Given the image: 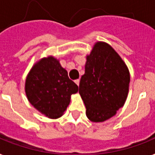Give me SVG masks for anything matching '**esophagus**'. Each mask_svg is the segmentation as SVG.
<instances>
[{"label": "esophagus", "instance_id": "obj_1", "mask_svg": "<svg viewBox=\"0 0 155 155\" xmlns=\"http://www.w3.org/2000/svg\"><path fill=\"white\" fill-rule=\"evenodd\" d=\"M75 83L78 85V86H79V85H80V80H75Z\"/></svg>", "mask_w": 155, "mask_h": 155}]
</instances>
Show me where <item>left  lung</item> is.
Masks as SVG:
<instances>
[{"instance_id": "1", "label": "left lung", "mask_w": 155, "mask_h": 155, "mask_svg": "<svg viewBox=\"0 0 155 155\" xmlns=\"http://www.w3.org/2000/svg\"><path fill=\"white\" fill-rule=\"evenodd\" d=\"M130 81L129 70L118 54L105 42L96 43L87 56L79 86L87 118L102 122L115 115L125 104Z\"/></svg>"}]
</instances>
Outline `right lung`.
Segmentation results:
<instances>
[{
  "mask_svg": "<svg viewBox=\"0 0 155 155\" xmlns=\"http://www.w3.org/2000/svg\"><path fill=\"white\" fill-rule=\"evenodd\" d=\"M78 86L54 57L42 58L35 64L25 80V93L35 108L50 118L60 117Z\"/></svg>",
  "mask_w": 155,
  "mask_h": 155,
  "instance_id": "obj_1",
  "label": "right lung"
}]
</instances>
